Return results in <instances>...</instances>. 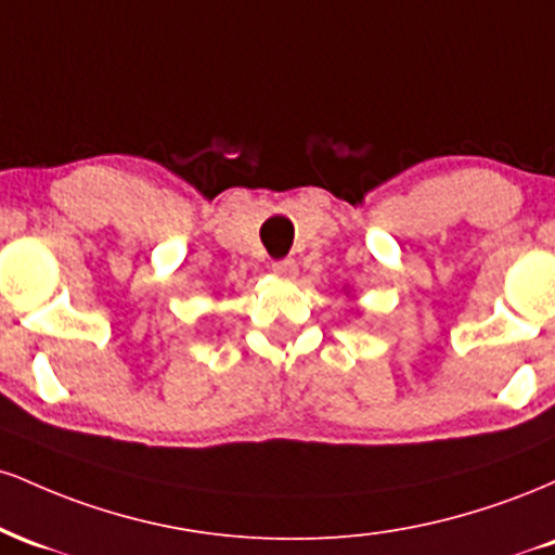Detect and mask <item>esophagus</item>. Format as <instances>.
<instances>
[{
  "mask_svg": "<svg viewBox=\"0 0 555 555\" xmlns=\"http://www.w3.org/2000/svg\"><path fill=\"white\" fill-rule=\"evenodd\" d=\"M271 271L276 273V276H282V279H295L297 276V263L292 258L276 260V263L271 266Z\"/></svg>",
  "mask_w": 555,
  "mask_h": 555,
  "instance_id": "esophagus-1",
  "label": "esophagus"
}]
</instances>
